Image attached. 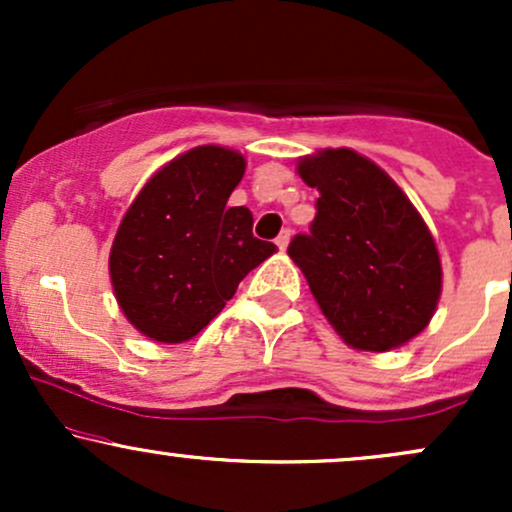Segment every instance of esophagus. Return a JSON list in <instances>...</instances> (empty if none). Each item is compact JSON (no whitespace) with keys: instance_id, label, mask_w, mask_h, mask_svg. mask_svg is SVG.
<instances>
[{"instance_id":"obj_1","label":"esophagus","mask_w":512,"mask_h":512,"mask_svg":"<svg viewBox=\"0 0 512 512\" xmlns=\"http://www.w3.org/2000/svg\"><path fill=\"white\" fill-rule=\"evenodd\" d=\"M289 240H291V231H289V228H284V231H281L279 236H276L274 243L279 245V250H286V248H289Z\"/></svg>"}]
</instances>
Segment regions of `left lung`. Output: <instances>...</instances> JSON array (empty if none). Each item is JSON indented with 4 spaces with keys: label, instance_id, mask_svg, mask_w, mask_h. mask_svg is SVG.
<instances>
[{
    "label": "left lung",
    "instance_id": "left-lung-1",
    "mask_svg": "<svg viewBox=\"0 0 512 512\" xmlns=\"http://www.w3.org/2000/svg\"><path fill=\"white\" fill-rule=\"evenodd\" d=\"M320 192L310 233L289 257L308 279L322 315L358 351H390L424 332L443 289L436 240L397 182L351 149L298 161Z\"/></svg>",
    "mask_w": 512,
    "mask_h": 512
}]
</instances>
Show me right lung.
Listing matches in <instances>:
<instances>
[{"instance_id": "right-lung-1", "label": "right lung", "mask_w": 512, "mask_h": 512, "mask_svg": "<svg viewBox=\"0 0 512 512\" xmlns=\"http://www.w3.org/2000/svg\"><path fill=\"white\" fill-rule=\"evenodd\" d=\"M243 175L238 151L195 146L156 170L127 209L110 250V281L144 337L192 339L276 252L252 236L248 207H226Z\"/></svg>"}]
</instances>
